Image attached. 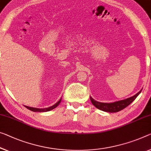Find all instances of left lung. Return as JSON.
Listing matches in <instances>:
<instances>
[{
	"instance_id": "obj_1",
	"label": "left lung",
	"mask_w": 151,
	"mask_h": 151,
	"mask_svg": "<svg viewBox=\"0 0 151 151\" xmlns=\"http://www.w3.org/2000/svg\"><path fill=\"white\" fill-rule=\"evenodd\" d=\"M142 90L140 92H138L137 94L134 95V96L130 97V98L126 99L125 100H122V101L114 102V103H101V102L96 101L95 100L92 98L91 96L90 97V101H91L92 105H94L97 109L100 110H102L103 111H106V112H110V113H115L118 112V111H122L127 106L133 102L134 100L136 99V97L138 96V94L140 93Z\"/></svg>"
}]
</instances>
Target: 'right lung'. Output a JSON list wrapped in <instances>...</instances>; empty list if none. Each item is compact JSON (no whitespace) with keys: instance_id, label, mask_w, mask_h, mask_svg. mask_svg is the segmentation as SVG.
I'll use <instances>...</instances> for the list:
<instances>
[{"instance_id":"1","label":"right lung","mask_w":151,"mask_h":151,"mask_svg":"<svg viewBox=\"0 0 151 151\" xmlns=\"http://www.w3.org/2000/svg\"><path fill=\"white\" fill-rule=\"evenodd\" d=\"M61 99L59 100V101L57 102L56 104H55L54 105H52L51 106H50V107H48V108H45V109H38V108H34V107H30V106H25V107L27 109H28L29 110L32 111H34V112H46V111H49L50 110H52L54 109L55 108H56L57 106L59 105V103H61Z\"/></svg>"}]
</instances>
